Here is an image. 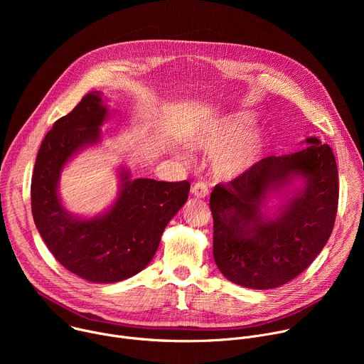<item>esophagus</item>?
Instances as JSON below:
<instances>
[{
    "instance_id": "1",
    "label": "esophagus",
    "mask_w": 364,
    "mask_h": 364,
    "mask_svg": "<svg viewBox=\"0 0 364 364\" xmlns=\"http://www.w3.org/2000/svg\"><path fill=\"white\" fill-rule=\"evenodd\" d=\"M191 194L197 198H204L207 194H209V188H207V184L204 183H196L191 187Z\"/></svg>"
}]
</instances>
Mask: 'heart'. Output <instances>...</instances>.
<instances>
[{
    "instance_id": "1",
    "label": "heart",
    "mask_w": 364,
    "mask_h": 364,
    "mask_svg": "<svg viewBox=\"0 0 364 364\" xmlns=\"http://www.w3.org/2000/svg\"><path fill=\"white\" fill-rule=\"evenodd\" d=\"M253 119L247 115H230L205 125L196 136L197 145L207 151L216 152L213 170L223 178H232L247 171L261 157L265 146L262 129H249ZM187 160V154L180 152Z\"/></svg>"
}]
</instances>
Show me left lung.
Returning <instances> with one entry per match:
<instances>
[{
    "label": "left lung",
    "mask_w": 364,
    "mask_h": 364,
    "mask_svg": "<svg viewBox=\"0 0 364 364\" xmlns=\"http://www.w3.org/2000/svg\"><path fill=\"white\" fill-rule=\"evenodd\" d=\"M305 148L257 161L210 196L213 256L230 282L252 289L281 287L313 264L337 215L338 171L330 145L317 136ZM295 179L301 184L294 188ZM284 204L269 218L267 200Z\"/></svg>",
    "instance_id": "1"
}]
</instances>
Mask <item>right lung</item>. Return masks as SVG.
I'll list each match as a JSON object with an SVG mask.
<instances>
[{
    "instance_id": "1",
    "label": "right lung",
    "mask_w": 364,
    "mask_h": 364,
    "mask_svg": "<svg viewBox=\"0 0 364 364\" xmlns=\"http://www.w3.org/2000/svg\"><path fill=\"white\" fill-rule=\"evenodd\" d=\"M95 90L55 122L44 136L31 177V212L48 250L72 274L95 284H114L141 272L159 249L163 232L188 198L190 183L131 178L119 170V188L107 212L72 215L59 197L63 168L75 155L100 141L109 117Z\"/></svg>"
}]
</instances>
